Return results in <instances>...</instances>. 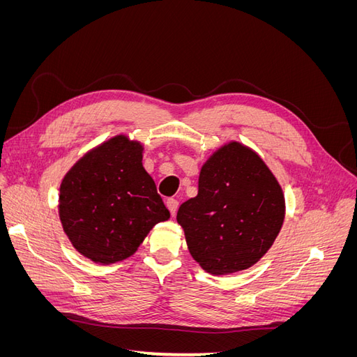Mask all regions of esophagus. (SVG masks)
Wrapping results in <instances>:
<instances>
[{
    "label": "esophagus",
    "mask_w": 357,
    "mask_h": 357,
    "mask_svg": "<svg viewBox=\"0 0 357 357\" xmlns=\"http://www.w3.org/2000/svg\"><path fill=\"white\" fill-rule=\"evenodd\" d=\"M167 207H168L171 215H176L177 208H178V201L177 199H172V198L167 199Z\"/></svg>",
    "instance_id": "esophagus-1"
}]
</instances>
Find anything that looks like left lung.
<instances>
[{
  "label": "left lung",
  "instance_id": "obj_1",
  "mask_svg": "<svg viewBox=\"0 0 357 357\" xmlns=\"http://www.w3.org/2000/svg\"><path fill=\"white\" fill-rule=\"evenodd\" d=\"M282 186L253 149L229 142L204 162L198 195L180 205L177 222L192 257L213 275L253 266L282 229Z\"/></svg>",
  "mask_w": 357,
  "mask_h": 357
}]
</instances>
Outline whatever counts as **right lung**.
Returning <instances> with one entry per match:
<instances>
[{"instance_id": "right-lung-1", "label": "right lung", "mask_w": 357, "mask_h": 357, "mask_svg": "<svg viewBox=\"0 0 357 357\" xmlns=\"http://www.w3.org/2000/svg\"><path fill=\"white\" fill-rule=\"evenodd\" d=\"M144 146L119 134L86 152L63 176L58 213L82 256L110 265L132 256L169 211L143 167Z\"/></svg>"}]
</instances>
